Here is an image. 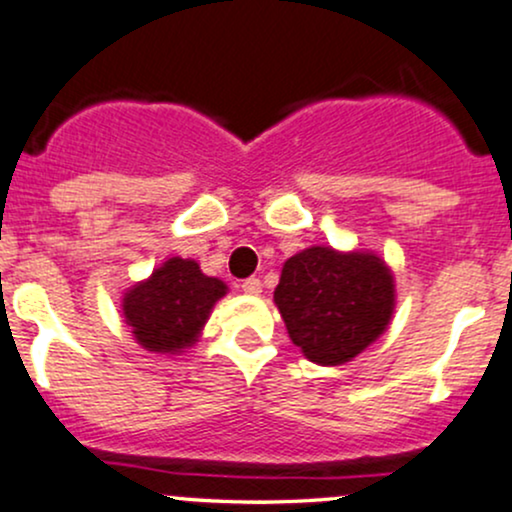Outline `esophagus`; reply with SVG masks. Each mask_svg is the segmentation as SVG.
I'll return each mask as SVG.
<instances>
[{"label":"esophagus","instance_id":"obj_1","mask_svg":"<svg viewBox=\"0 0 512 512\" xmlns=\"http://www.w3.org/2000/svg\"><path fill=\"white\" fill-rule=\"evenodd\" d=\"M243 291L248 293V296H260V293H262V281L257 279V276H250V279L243 281Z\"/></svg>","mask_w":512,"mask_h":512}]
</instances>
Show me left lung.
<instances>
[{
    "label": "left lung",
    "instance_id": "obj_1",
    "mask_svg": "<svg viewBox=\"0 0 512 512\" xmlns=\"http://www.w3.org/2000/svg\"><path fill=\"white\" fill-rule=\"evenodd\" d=\"M274 303L308 361L342 366L390 325L395 276L375 252L313 245L284 262Z\"/></svg>",
    "mask_w": 512,
    "mask_h": 512
}]
</instances>
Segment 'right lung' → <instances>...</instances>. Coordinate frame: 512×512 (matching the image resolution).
Wrapping results in <instances>:
<instances>
[{"label":"right lung","instance_id":"obj_1","mask_svg":"<svg viewBox=\"0 0 512 512\" xmlns=\"http://www.w3.org/2000/svg\"><path fill=\"white\" fill-rule=\"evenodd\" d=\"M226 293L228 286L204 274L195 260L168 257L149 279L125 291L122 317L142 349L180 356L199 342L211 310Z\"/></svg>","mask_w":512,"mask_h":512}]
</instances>
